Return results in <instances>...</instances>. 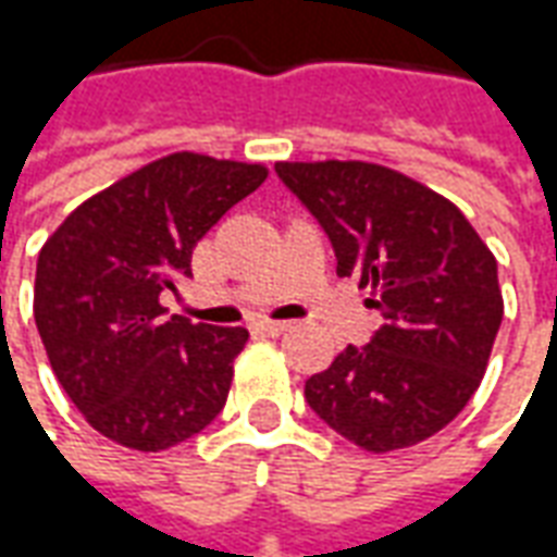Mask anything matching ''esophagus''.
Returning <instances> with one entry per match:
<instances>
[{
  "label": "esophagus",
  "mask_w": 557,
  "mask_h": 557,
  "mask_svg": "<svg viewBox=\"0 0 557 557\" xmlns=\"http://www.w3.org/2000/svg\"><path fill=\"white\" fill-rule=\"evenodd\" d=\"M292 327V322H271V319H265V322H259L256 325V331H262V334H268V337H280V334H286Z\"/></svg>",
  "instance_id": "34e87169"
}]
</instances>
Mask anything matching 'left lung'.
<instances>
[{
    "mask_svg": "<svg viewBox=\"0 0 557 557\" xmlns=\"http://www.w3.org/2000/svg\"><path fill=\"white\" fill-rule=\"evenodd\" d=\"M325 230L339 277L373 286L382 327L304 385L310 409L363 450L430 438L466 409L502 327L498 262L466 214L403 172L363 163H277Z\"/></svg>",
    "mask_w": 557,
    "mask_h": 557,
    "instance_id": "8db88e82",
    "label": "left lung"
}]
</instances>
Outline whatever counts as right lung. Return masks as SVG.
<instances>
[{
	"instance_id": "1",
	"label": "right lung",
	"mask_w": 557,
	"mask_h": 557,
	"mask_svg": "<svg viewBox=\"0 0 557 557\" xmlns=\"http://www.w3.org/2000/svg\"><path fill=\"white\" fill-rule=\"evenodd\" d=\"M265 166L178 151L74 208L35 271V325L59 385L95 430L158 454L218 418L244 327L194 325L160 295Z\"/></svg>"
}]
</instances>
